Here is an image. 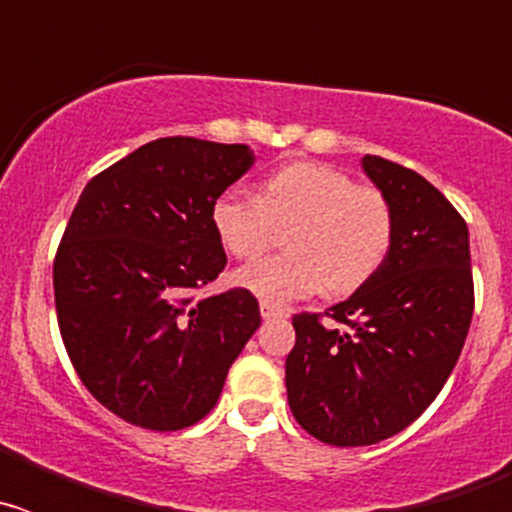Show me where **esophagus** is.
Masks as SVG:
<instances>
[{
    "mask_svg": "<svg viewBox=\"0 0 512 512\" xmlns=\"http://www.w3.org/2000/svg\"><path fill=\"white\" fill-rule=\"evenodd\" d=\"M261 318H264V320L289 318V307L274 305V302H261Z\"/></svg>",
    "mask_w": 512,
    "mask_h": 512,
    "instance_id": "esophagus-1",
    "label": "esophagus"
}]
</instances>
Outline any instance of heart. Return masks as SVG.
I'll return each instance as SVG.
<instances>
[{"mask_svg":"<svg viewBox=\"0 0 512 512\" xmlns=\"http://www.w3.org/2000/svg\"><path fill=\"white\" fill-rule=\"evenodd\" d=\"M210 223L235 259L269 248L277 228H288L289 253L253 261L233 274L238 287L264 302H289L328 289L348 295L384 264L395 238V212L374 187L325 164L279 166L261 182L259 197L241 187L220 192Z\"/></svg>","mask_w":512,"mask_h":512,"instance_id":"1","label":"heart"}]
</instances>
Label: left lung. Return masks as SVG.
Returning <instances> with one entry per match:
<instances>
[{
	"label": "left lung",
	"instance_id": "obj_1",
	"mask_svg": "<svg viewBox=\"0 0 512 512\" xmlns=\"http://www.w3.org/2000/svg\"><path fill=\"white\" fill-rule=\"evenodd\" d=\"M390 200L395 238L384 264L325 315L292 318L287 400L297 423L330 446H372L405 431L454 372L474 312L464 217L413 169L361 158Z\"/></svg>",
	"mask_w": 512,
	"mask_h": 512
}]
</instances>
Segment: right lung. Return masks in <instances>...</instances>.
I'll return each instance as SVG.
<instances>
[{
	"label": "right lung",
	"instance_id": "1",
	"mask_svg": "<svg viewBox=\"0 0 512 512\" xmlns=\"http://www.w3.org/2000/svg\"><path fill=\"white\" fill-rule=\"evenodd\" d=\"M241 143L158 138L84 187L53 264L58 328L104 408L148 431L205 418L261 325L248 289L194 300L228 259L212 202L253 166Z\"/></svg>",
	"mask_w": 512,
	"mask_h": 512
}]
</instances>
